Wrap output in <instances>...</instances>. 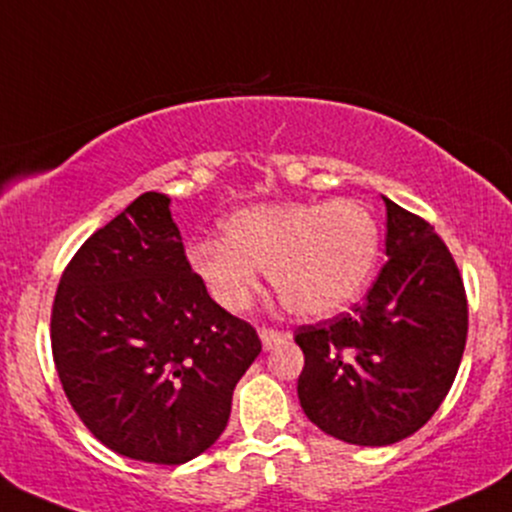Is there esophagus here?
Returning a JSON list of instances; mask_svg holds the SVG:
<instances>
[{
  "label": "esophagus",
  "instance_id": "1",
  "mask_svg": "<svg viewBox=\"0 0 512 512\" xmlns=\"http://www.w3.org/2000/svg\"><path fill=\"white\" fill-rule=\"evenodd\" d=\"M260 337H262V344H264V349H272L274 344L284 342V339H286V334L281 332V330H274V327H262V330H260Z\"/></svg>",
  "mask_w": 512,
  "mask_h": 512
}]
</instances>
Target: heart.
<instances>
[{
  "label": "heart",
  "mask_w": 512,
  "mask_h": 512,
  "mask_svg": "<svg viewBox=\"0 0 512 512\" xmlns=\"http://www.w3.org/2000/svg\"><path fill=\"white\" fill-rule=\"evenodd\" d=\"M221 238L187 248V262L216 305L240 313L257 293V269L298 315H330L366 289L380 255V223L363 202H279L240 209Z\"/></svg>",
  "instance_id": "b5f03b06"
}]
</instances>
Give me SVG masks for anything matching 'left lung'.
<instances>
[{"instance_id":"left-lung-1","label":"left lung","mask_w":512,"mask_h":512,"mask_svg":"<svg viewBox=\"0 0 512 512\" xmlns=\"http://www.w3.org/2000/svg\"><path fill=\"white\" fill-rule=\"evenodd\" d=\"M387 207V262L366 301L296 327L301 407L351 445H392L436 414L467 342V293L448 245L399 204Z\"/></svg>"}]
</instances>
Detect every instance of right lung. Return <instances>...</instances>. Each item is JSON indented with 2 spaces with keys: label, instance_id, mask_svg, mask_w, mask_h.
<instances>
[{
  "label": "right lung",
  "instance_id": "add662e5",
  "mask_svg": "<svg viewBox=\"0 0 512 512\" xmlns=\"http://www.w3.org/2000/svg\"><path fill=\"white\" fill-rule=\"evenodd\" d=\"M170 199L144 192L64 267L50 342L64 395L105 448L182 464L216 443L262 351L250 322L209 298Z\"/></svg>",
  "mask_w": 512,
  "mask_h": 512
}]
</instances>
